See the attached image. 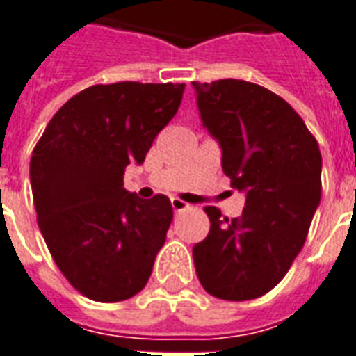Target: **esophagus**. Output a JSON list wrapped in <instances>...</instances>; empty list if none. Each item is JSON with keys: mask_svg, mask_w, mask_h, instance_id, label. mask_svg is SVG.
<instances>
[{"mask_svg": "<svg viewBox=\"0 0 356 356\" xmlns=\"http://www.w3.org/2000/svg\"><path fill=\"white\" fill-rule=\"evenodd\" d=\"M171 207H173V211L179 213V211H185V209H191V205L183 202L181 198H171Z\"/></svg>", "mask_w": 356, "mask_h": 356, "instance_id": "1", "label": "esophagus"}]
</instances>
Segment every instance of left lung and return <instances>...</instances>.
Wrapping results in <instances>:
<instances>
[{"label": "left lung", "instance_id": "left-lung-1", "mask_svg": "<svg viewBox=\"0 0 356 356\" xmlns=\"http://www.w3.org/2000/svg\"><path fill=\"white\" fill-rule=\"evenodd\" d=\"M192 86L222 171L245 194L239 218L205 207L211 228L192 247L196 273L215 298H259L304 247L321 202V151L298 113L264 86L238 79Z\"/></svg>", "mask_w": 356, "mask_h": 356}]
</instances>
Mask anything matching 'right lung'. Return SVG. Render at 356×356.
Returning <instances> with one entry per match:
<instances>
[{
    "label": "right lung",
    "mask_w": 356,
    "mask_h": 356,
    "mask_svg": "<svg viewBox=\"0 0 356 356\" xmlns=\"http://www.w3.org/2000/svg\"><path fill=\"white\" fill-rule=\"evenodd\" d=\"M185 84H96L65 102L33 149L30 183L44 243L86 298L122 302L151 277L173 218L170 198L124 188L175 117Z\"/></svg>",
    "instance_id": "add662e5"
}]
</instances>
